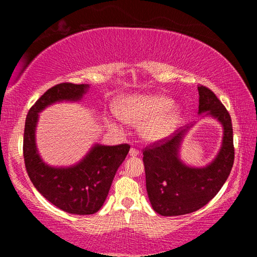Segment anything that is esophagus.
<instances>
[{
	"label": "esophagus",
	"mask_w": 257,
	"mask_h": 257,
	"mask_svg": "<svg viewBox=\"0 0 257 257\" xmlns=\"http://www.w3.org/2000/svg\"><path fill=\"white\" fill-rule=\"evenodd\" d=\"M129 155L130 156H138L139 151L136 150V149H134V147H132V149H130V151H129Z\"/></svg>",
	"instance_id": "34e87169"
}]
</instances>
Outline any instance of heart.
<instances>
[{
	"instance_id": "heart-1",
	"label": "heart",
	"mask_w": 257,
	"mask_h": 257,
	"mask_svg": "<svg viewBox=\"0 0 257 257\" xmlns=\"http://www.w3.org/2000/svg\"><path fill=\"white\" fill-rule=\"evenodd\" d=\"M172 106V99L161 95H128L116 104V111L127 122L143 124L142 134L146 141L160 142L181 122V112Z\"/></svg>"
}]
</instances>
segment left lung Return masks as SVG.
Listing matches in <instances>:
<instances>
[{"label":"left lung","mask_w":257,"mask_h":257,"mask_svg":"<svg viewBox=\"0 0 257 257\" xmlns=\"http://www.w3.org/2000/svg\"><path fill=\"white\" fill-rule=\"evenodd\" d=\"M198 113L207 112L223 125L222 146L204 168H191L180 161V143L189 125L147 146L143 152L146 189L153 210L163 216L184 215L202 208L219 193L231 172L234 160L232 123L229 112L215 94L198 86Z\"/></svg>","instance_id":"obj_1"}]
</instances>
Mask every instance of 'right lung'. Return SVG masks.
I'll return each mask as SVG.
<instances>
[{"mask_svg":"<svg viewBox=\"0 0 257 257\" xmlns=\"http://www.w3.org/2000/svg\"><path fill=\"white\" fill-rule=\"evenodd\" d=\"M88 87L71 82L51 87L30 107L24 133L25 165L35 188L60 210L78 215L94 214L102 207L130 145L96 144L73 167L53 168L43 162L38 154L35 130L42 110L55 102L79 101Z\"/></svg>","mask_w":257,"mask_h":257,"instance_id":"right-lung-1","label":"right lung"}]
</instances>
